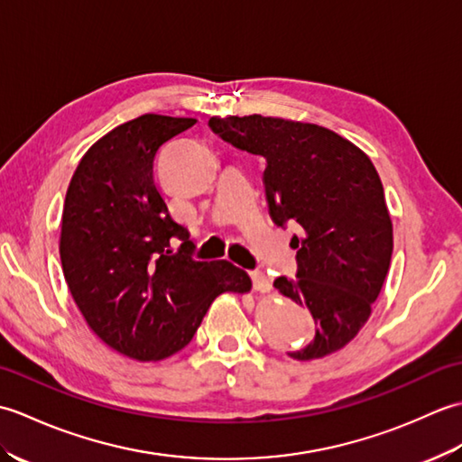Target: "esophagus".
<instances>
[{
	"instance_id": "34e87169",
	"label": "esophagus",
	"mask_w": 462,
	"mask_h": 462,
	"mask_svg": "<svg viewBox=\"0 0 462 462\" xmlns=\"http://www.w3.org/2000/svg\"><path fill=\"white\" fill-rule=\"evenodd\" d=\"M250 278H252V282H254V290L256 291H260V293H268L270 291V280H268V276L266 273H262V272H250Z\"/></svg>"
}]
</instances>
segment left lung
I'll return each mask as SVG.
<instances>
[{
    "label": "left lung",
    "mask_w": 462,
    "mask_h": 462,
    "mask_svg": "<svg viewBox=\"0 0 462 462\" xmlns=\"http://www.w3.org/2000/svg\"><path fill=\"white\" fill-rule=\"evenodd\" d=\"M210 129L266 159L263 189L272 220L296 222L298 278H276L282 296L308 308L316 337L288 353L321 359L365 326L393 254V222L369 156L326 126L283 116H210Z\"/></svg>",
    "instance_id": "obj_1"
}]
</instances>
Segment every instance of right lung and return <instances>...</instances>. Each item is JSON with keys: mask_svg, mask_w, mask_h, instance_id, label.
<instances>
[{"mask_svg": "<svg viewBox=\"0 0 462 462\" xmlns=\"http://www.w3.org/2000/svg\"><path fill=\"white\" fill-rule=\"evenodd\" d=\"M196 123L146 113L101 136L69 182L59 256L87 326L121 356L161 361L190 343L220 293H248L234 263L190 258L189 230L156 189L152 162L164 143ZM180 239L181 252L170 244Z\"/></svg>", "mask_w": 462, "mask_h": 462, "instance_id": "add662e5", "label": "right lung"}]
</instances>
